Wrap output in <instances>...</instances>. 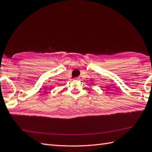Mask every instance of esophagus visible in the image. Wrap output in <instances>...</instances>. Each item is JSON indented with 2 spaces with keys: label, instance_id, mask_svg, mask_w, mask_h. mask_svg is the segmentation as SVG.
<instances>
[{
  "label": "esophagus",
  "instance_id": "obj_1",
  "mask_svg": "<svg viewBox=\"0 0 152 152\" xmlns=\"http://www.w3.org/2000/svg\"><path fill=\"white\" fill-rule=\"evenodd\" d=\"M76 80H78V78H76Z\"/></svg>",
  "mask_w": 152,
  "mask_h": 152
}]
</instances>
